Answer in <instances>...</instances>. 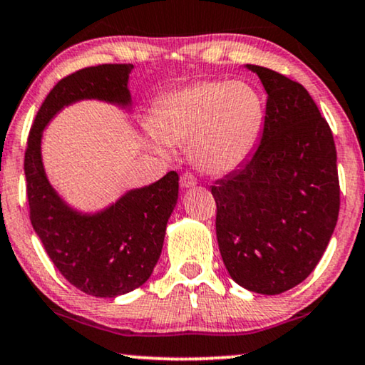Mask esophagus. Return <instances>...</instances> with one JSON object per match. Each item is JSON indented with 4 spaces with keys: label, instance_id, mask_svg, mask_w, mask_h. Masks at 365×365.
Listing matches in <instances>:
<instances>
[{
    "label": "esophagus",
    "instance_id": "esophagus-1",
    "mask_svg": "<svg viewBox=\"0 0 365 365\" xmlns=\"http://www.w3.org/2000/svg\"><path fill=\"white\" fill-rule=\"evenodd\" d=\"M179 182H181V186L182 187H192V186H195V184H197V179H195V176L192 173H182V176H181V179H179Z\"/></svg>",
    "mask_w": 365,
    "mask_h": 365
}]
</instances>
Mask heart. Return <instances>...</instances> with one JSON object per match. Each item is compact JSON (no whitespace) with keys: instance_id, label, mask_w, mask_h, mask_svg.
I'll return each mask as SVG.
<instances>
[{"instance_id":"obj_1","label":"heart","mask_w":365,"mask_h":365,"mask_svg":"<svg viewBox=\"0 0 365 365\" xmlns=\"http://www.w3.org/2000/svg\"><path fill=\"white\" fill-rule=\"evenodd\" d=\"M265 103L245 82L200 81L168 93L150 118L155 148L189 145L200 170L225 174L245 161L257 145Z\"/></svg>"}]
</instances>
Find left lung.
I'll return each instance as SVG.
<instances>
[{"label":"left lung","mask_w":365,"mask_h":365,"mask_svg":"<svg viewBox=\"0 0 365 365\" xmlns=\"http://www.w3.org/2000/svg\"><path fill=\"white\" fill-rule=\"evenodd\" d=\"M268 93L262 138L239 170L210 187L219 250L240 287L279 294L314 270L339 215L332 131L301 83L247 66Z\"/></svg>","instance_id":"obj_1"}]
</instances>
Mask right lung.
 <instances>
[{"mask_svg": "<svg viewBox=\"0 0 365 365\" xmlns=\"http://www.w3.org/2000/svg\"><path fill=\"white\" fill-rule=\"evenodd\" d=\"M131 68L133 64L86 67L57 82L36 115L24 153L26 194L36 234L62 277L98 298L133 292L151 277L178 200L179 176L170 171L150 186L126 192L102 212L78 214L47 181L41 136L51 118L77 100L97 98L128 107Z\"/></svg>", "mask_w": 365, "mask_h": 365, "instance_id": "obj_1", "label": "right lung"}]
</instances>
